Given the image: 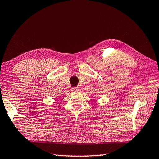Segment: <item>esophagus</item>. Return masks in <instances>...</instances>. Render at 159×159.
<instances>
[{
  "instance_id": "esophagus-1",
  "label": "esophagus",
  "mask_w": 159,
  "mask_h": 159,
  "mask_svg": "<svg viewBox=\"0 0 159 159\" xmlns=\"http://www.w3.org/2000/svg\"><path fill=\"white\" fill-rule=\"evenodd\" d=\"M79 87H73V88L71 89V91H72V92H79Z\"/></svg>"
}]
</instances>
